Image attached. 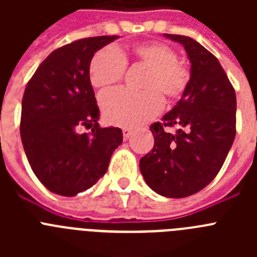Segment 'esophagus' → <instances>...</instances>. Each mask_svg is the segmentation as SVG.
I'll list each match as a JSON object with an SVG mask.
<instances>
[{
	"mask_svg": "<svg viewBox=\"0 0 257 257\" xmlns=\"http://www.w3.org/2000/svg\"><path fill=\"white\" fill-rule=\"evenodd\" d=\"M122 133H123V139L124 140H127L131 135H133V131H131L130 128H123V130H122Z\"/></svg>",
	"mask_w": 257,
	"mask_h": 257,
	"instance_id": "34e87169",
	"label": "esophagus"
}]
</instances>
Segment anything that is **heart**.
Here are the masks:
<instances>
[{"label":"heart","instance_id":"obj_1","mask_svg":"<svg viewBox=\"0 0 257 257\" xmlns=\"http://www.w3.org/2000/svg\"><path fill=\"white\" fill-rule=\"evenodd\" d=\"M131 55L149 73L145 79V92H133L123 88L101 95L100 104L105 119L117 126L135 127L160 114L169 101L179 100L189 87L192 73L187 64L179 60L178 52L162 42H145L131 47ZM126 59L113 47L97 51L91 59L88 76L96 88H106L123 78Z\"/></svg>","mask_w":257,"mask_h":257}]
</instances>
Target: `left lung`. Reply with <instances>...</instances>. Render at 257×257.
<instances>
[{"mask_svg": "<svg viewBox=\"0 0 257 257\" xmlns=\"http://www.w3.org/2000/svg\"><path fill=\"white\" fill-rule=\"evenodd\" d=\"M165 37L184 46L189 58V87L178 104L154 122V147L140 160L145 183L169 198L199 192L215 179L235 138V91L221 64L196 40ZM178 127L176 134L166 126Z\"/></svg>", "mask_w": 257, "mask_h": 257, "instance_id": "obj_1", "label": "left lung"}]
</instances>
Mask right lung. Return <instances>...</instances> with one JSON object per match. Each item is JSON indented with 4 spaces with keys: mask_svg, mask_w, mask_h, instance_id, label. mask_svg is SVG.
I'll list each match as a JSON object with an SVG mask.
<instances>
[{
    "mask_svg": "<svg viewBox=\"0 0 257 257\" xmlns=\"http://www.w3.org/2000/svg\"><path fill=\"white\" fill-rule=\"evenodd\" d=\"M118 36L74 41L52 51L29 79L22 101L20 136L32 170L50 192L74 197L108 170L122 130L100 127L88 68L97 50ZM90 128V133H82Z\"/></svg>",
    "mask_w": 257,
    "mask_h": 257,
    "instance_id": "add662e5",
    "label": "right lung"
}]
</instances>
